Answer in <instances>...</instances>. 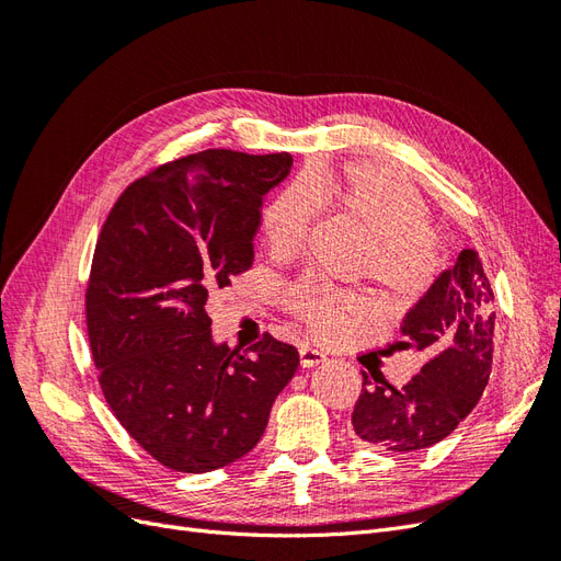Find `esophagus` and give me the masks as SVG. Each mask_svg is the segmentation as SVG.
<instances>
[{
    "instance_id": "esophagus-1",
    "label": "esophagus",
    "mask_w": 561,
    "mask_h": 561,
    "mask_svg": "<svg viewBox=\"0 0 561 561\" xmlns=\"http://www.w3.org/2000/svg\"><path fill=\"white\" fill-rule=\"evenodd\" d=\"M325 360L328 358H325V353H322V351H318L313 346H307V344L299 346V363H301V367H316V365L325 363Z\"/></svg>"
}]
</instances>
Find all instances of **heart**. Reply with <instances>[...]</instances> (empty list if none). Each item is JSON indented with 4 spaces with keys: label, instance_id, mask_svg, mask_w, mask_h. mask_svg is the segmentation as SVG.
<instances>
[{
    "label": "heart",
    "instance_id": "obj_1",
    "mask_svg": "<svg viewBox=\"0 0 561 561\" xmlns=\"http://www.w3.org/2000/svg\"><path fill=\"white\" fill-rule=\"evenodd\" d=\"M318 198L358 225L369 241L355 264L396 299H414L439 271V241L428 208L410 182L371 163H348L334 175L297 178L278 190L262 213V241L271 257L301 248L318 213ZM285 309L320 342H339L371 311L365 293L304 276L285 290Z\"/></svg>",
    "mask_w": 561,
    "mask_h": 561
}]
</instances>
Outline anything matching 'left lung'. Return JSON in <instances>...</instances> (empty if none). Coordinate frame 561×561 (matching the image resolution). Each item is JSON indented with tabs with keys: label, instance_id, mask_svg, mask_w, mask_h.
I'll return each instance as SVG.
<instances>
[{
	"label": "left lung",
	"instance_id": "obj_1",
	"mask_svg": "<svg viewBox=\"0 0 561 561\" xmlns=\"http://www.w3.org/2000/svg\"><path fill=\"white\" fill-rule=\"evenodd\" d=\"M494 293L480 254L463 250L439 274L402 320L404 348H426L431 360L412 381L396 388L386 377L363 371V390L353 410L360 443L407 454L433 447L480 402L494 355Z\"/></svg>",
	"mask_w": 561,
	"mask_h": 561
}]
</instances>
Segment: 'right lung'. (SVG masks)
Wrapping results in <instances>:
<instances>
[{"mask_svg": "<svg viewBox=\"0 0 561 561\" xmlns=\"http://www.w3.org/2000/svg\"><path fill=\"white\" fill-rule=\"evenodd\" d=\"M290 154L231 149L151 168L130 182L98 236L87 330L118 423L178 472H210L264 435L271 404L299 367L268 332L245 353L215 344L206 304L252 266L262 196Z\"/></svg>", "mask_w": 561, "mask_h": 561, "instance_id": "1", "label": "right lung"}]
</instances>
